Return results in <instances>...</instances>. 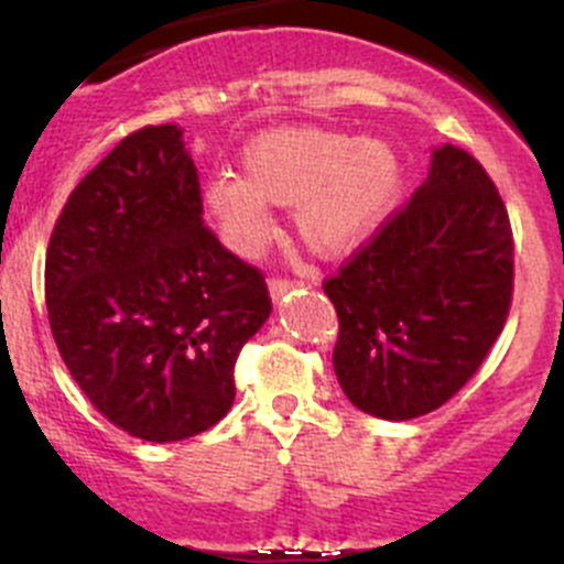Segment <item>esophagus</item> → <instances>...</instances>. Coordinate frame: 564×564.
Wrapping results in <instances>:
<instances>
[{
	"mask_svg": "<svg viewBox=\"0 0 564 564\" xmlns=\"http://www.w3.org/2000/svg\"><path fill=\"white\" fill-rule=\"evenodd\" d=\"M303 278H272V281H270V294H272V297H281V294H286L289 292V289H292V286H303Z\"/></svg>",
	"mask_w": 564,
	"mask_h": 564,
	"instance_id": "esophagus-1",
	"label": "esophagus"
}]
</instances>
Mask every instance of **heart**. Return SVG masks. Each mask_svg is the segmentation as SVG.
I'll list each match as a JSON object with an SVG mask.
<instances>
[{"mask_svg": "<svg viewBox=\"0 0 564 564\" xmlns=\"http://www.w3.org/2000/svg\"><path fill=\"white\" fill-rule=\"evenodd\" d=\"M240 163L242 176H213L202 193L204 213L237 253L270 240V204L294 207L308 248L346 253L377 231L403 187L401 161L390 144L308 124L256 135Z\"/></svg>", "mask_w": 564, "mask_h": 564, "instance_id": "1", "label": "heart"}]
</instances>
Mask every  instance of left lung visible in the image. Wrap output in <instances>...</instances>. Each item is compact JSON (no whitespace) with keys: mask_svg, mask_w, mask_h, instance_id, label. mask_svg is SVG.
Wrapping results in <instances>:
<instances>
[{"mask_svg":"<svg viewBox=\"0 0 564 564\" xmlns=\"http://www.w3.org/2000/svg\"><path fill=\"white\" fill-rule=\"evenodd\" d=\"M338 314L335 377L382 420H412L469 382L513 303V229L480 161L434 152L431 174L338 272L324 278Z\"/></svg>","mask_w":564,"mask_h":564,"instance_id":"left-lung-1","label":"left lung"}]
</instances>
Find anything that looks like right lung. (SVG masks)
<instances>
[{
	"label": "right lung",
	"instance_id": "obj_1",
	"mask_svg": "<svg viewBox=\"0 0 564 564\" xmlns=\"http://www.w3.org/2000/svg\"><path fill=\"white\" fill-rule=\"evenodd\" d=\"M176 124L124 135L67 196L45 250V305L67 371L113 425L147 442L213 429L235 366L272 311L264 272L202 220Z\"/></svg>",
	"mask_w": 564,
	"mask_h": 564
}]
</instances>
